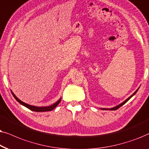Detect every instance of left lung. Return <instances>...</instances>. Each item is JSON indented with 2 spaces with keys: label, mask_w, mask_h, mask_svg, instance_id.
I'll list each match as a JSON object with an SVG mask.
<instances>
[{
  "label": "left lung",
  "mask_w": 149,
  "mask_h": 149,
  "mask_svg": "<svg viewBox=\"0 0 149 149\" xmlns=\"http://www.w3.org/2000/svg\"><path fill=\"white\" fill-rule=\"evenodd\" d=\"M138 89H139V88H138V89H137V90H136V91H135V92H134V93H133V94H132V95H131V96L130 97H128L127 99V100H126L125 101H124V102H123V103H121V104H120L119 105H118V106H115V107H114V108H101V109H102V110H117V109H118V108H120V107H121V106H123V105H124L125 104V103H126L127 102V101H128V100H130V99H131V98H132V97H133V96H134V95L135 94H136V93H137V91H138Z\"/></svg>",
  "instance_id": "8db88e82"
}]
</instances>
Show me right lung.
Masks as SVG:
<instances>
[{"mask_svg": "<svg viewBox=\"0 0 149 149\" xmlns=\"http://www.w3.org/2000/svg\"><path fill=\"white\" fill-rule=\"evenodd\" d=\"M11 93H12L13 96L14 97V98L16 100L17 102H18L19 104L22 105V106L26 107L27 108H29V110H33V111H35V112H47V111H51L53 109H54L56 107L58 106L59 103L61 102V98L60 100L57 101L56 103H54V104L51 105V106H44V107H37V106H31V105H29V104H26V103L22 102L21 100H19L18 98L16 96H15L14 93H13L12 91H11Z\"/></svg>", "mask_w": 149, "mask_h": 149, "instance_id": "1", "label": "right lung"}]
</instances>
